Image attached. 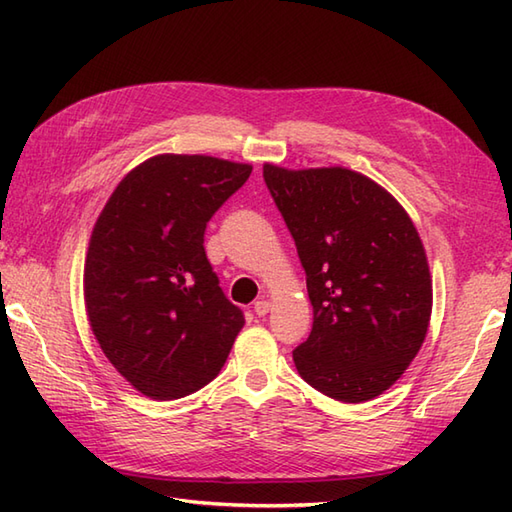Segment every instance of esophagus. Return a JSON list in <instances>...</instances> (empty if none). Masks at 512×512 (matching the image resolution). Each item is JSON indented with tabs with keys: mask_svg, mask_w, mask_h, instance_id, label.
<instances>
[{
	"mask_svg": "<svg viewBox=\"0 0 512 512\" xmlns=\"http://www.w3.org/2000/svg\"><path fill=\"white\" fill-rule=\"evenodd\" d=\"M268 310H270V301H266V299L255 301V314H257V317H266Z\"/></svg>",
	"mask_w": 512,
	"mask_h": 512,
	"instance_id": "34e87169",
	"label": "esophagus"
}]
</instances>
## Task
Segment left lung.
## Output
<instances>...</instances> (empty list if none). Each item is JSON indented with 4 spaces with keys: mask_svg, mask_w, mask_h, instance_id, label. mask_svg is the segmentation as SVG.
<instances>
[{
    "mask_svg": "<svg viewBox=\"0 0 512 512\" xmlns=\"http://www.w3.org/2000/svg\"><path fill=\"white\" fill-rule=\"evenodd\" d=\"M266 187L306 270L312 332L299 376L341 402H365L405 374L427 336L431 275L407 211L343 167L264 165Z\"/></svg>",
    "mask_w": 512,
    "mask_h": 512,
    "instance_id": "1",
    "label": "left lung"
}]
</instances>
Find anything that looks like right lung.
Listing matches in <instances>:
<instances>
[{"label":"right lung","instance_id":"add662e5","mask_svg":"<svg viewBox=\"0 0 512 512\" xmlns=\"http://www.w3.org/2000/svg\"><path fill=\"white\" fill-rule=\"evenodd\" d=\"M250 171L211 156H154L127 173L94 224L85 310L107 361L140 394L176 400L209 385L244 328L206 259L204 231Z\"/></svg>","mask_w":512,"mask_h":512}]
</instances>
